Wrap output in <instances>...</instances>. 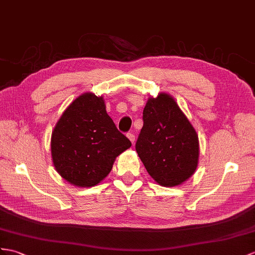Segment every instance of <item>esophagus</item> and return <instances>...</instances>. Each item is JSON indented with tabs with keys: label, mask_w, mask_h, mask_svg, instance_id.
Instances as JSON below:
<instances>
[{
	"label": "esophagus",
	"mask_w": 255,
	"mask_h": 255,
	"mask_svg": "<svg viewBox=\"0 0 255 255\" xmlns=\"http://www.w3.org/2000/svg\"><path fill=\"white\" fill-rule=\"evenodd\" d=\"M128 137L129 140H131L132 144H134V142H135V135L133 133H128Z\"/></svg>",
	"instance_id": "obj_1"
}]
</instances>
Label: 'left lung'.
Returning <instances> with one entry per match:
<instances>
[{
	"label": "left lung",
	"instance_id": "obj_1",
	"mask_svg": "<svg viewBox=\"0 0 255 255\" xmlns=\"http://www.w3.org/2000/svg\"><path fill=\"white\" fill-rule=\"evenodd\" d=\"M142 120L135 148L148 174L164 187L182 185L199 161L196 129L175 99L162 92L148 98Z\"/></svg>",
	"mask_w": 255,
	"mask_h": 255
}]
</instances>
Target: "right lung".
Listing matches in <instances>:
<instances>
[{"label": "right lung", "instance_id": "1", "mask_svg": "<svg viewBox=\"0 0 255 255\" xmlns=\"http://www.w3.org/2000/svg\"><path fill=\"white\" fill-rule=\"evenodd\" d=\"M132 146L108 116L103 96L84 93L67 107L52 132L56 171L78 187L104 181L116 158Z\"/></svg>", "mask_w": 255, "mask_h": 255}]
</instances>
